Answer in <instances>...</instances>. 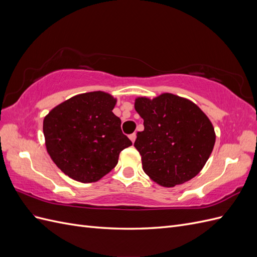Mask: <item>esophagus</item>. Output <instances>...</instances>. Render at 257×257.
<instances>
[{"instance_id":"esophagus-1","label":"esophagus","mask_w":257,"mask_h":257,"mask_svg":"<svg viewBox=\"0 0 257 257\" xmlns=\"http://www.w3.org/2000/svg\"><path fill=\"white\" fill-rule=\"evenodd\" d=\"M130 139L132 141V143H135V141H136V133L131 134L130 135Z\"/></svg>"}]
</instances>
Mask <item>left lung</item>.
I'll return each mask as SVG.
<instances>
[{"label":"left lung","instance_id":"1","mask_svg":"<svg viewBox=\"0 0 257 257\" xmlns=\"http://www.w3.org/2000/svg\"><path fill=\"white\" fill-rule=\"evenodd\" d=\"M135 109L144 119L135 148L143 169L153 181L172 188L195 177L213 150L215 133L208 116L191 100L164 93L138 97Z\"/></svg>","mask_w":257,"mask_h":257}]
</instances>
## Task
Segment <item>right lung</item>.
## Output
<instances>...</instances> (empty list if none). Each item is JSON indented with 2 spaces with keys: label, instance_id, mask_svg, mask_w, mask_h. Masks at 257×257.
<instances>
[{
  "label": "right lung",
  "instance_id": "1",
  "mask_svg": "<svg viewBox=\"0 0 257 257\" xmlns=\"http://www.w3.org/2000/svg\"><path fill=\"white\" fill-rule=\"evenodd\" d=\"M116 99L102 91L73 96L45 116L43 131L50 158L62 172L82 183L96 182L118 164L132 146L112 109Z\"/></svg>",
  "mask_w": 257,
  "mask_h": 257
}]
</instances>
